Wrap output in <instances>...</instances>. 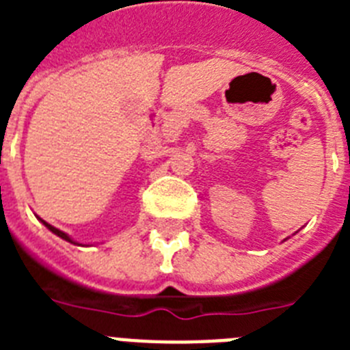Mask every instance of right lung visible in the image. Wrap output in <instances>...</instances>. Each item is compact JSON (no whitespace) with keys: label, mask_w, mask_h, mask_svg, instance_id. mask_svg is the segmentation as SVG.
Listing matches in <instances>:
<instances>
[{"label":"right lung","mask_w":350,"mask_h":350,"mask_svg":"<svg viewBox=\"0 0 350 350\" xmlns=\"http://www.w3.org/2000/svg\"><path fill=\"white\" fill-rule=\"evenodd\" d=\"M42 222H43V224H45V226H47V228H49V230L52 231V233H55V234H57V237H61V238H63V240H66V242L75 243V242H73V240H71L70 237H68L66 233H63V231H59V230H57V228H54V226H51V224H49V222H45V221H42Z\"/></svg>","instance_id":"right-lung-1"}]
</instances>
